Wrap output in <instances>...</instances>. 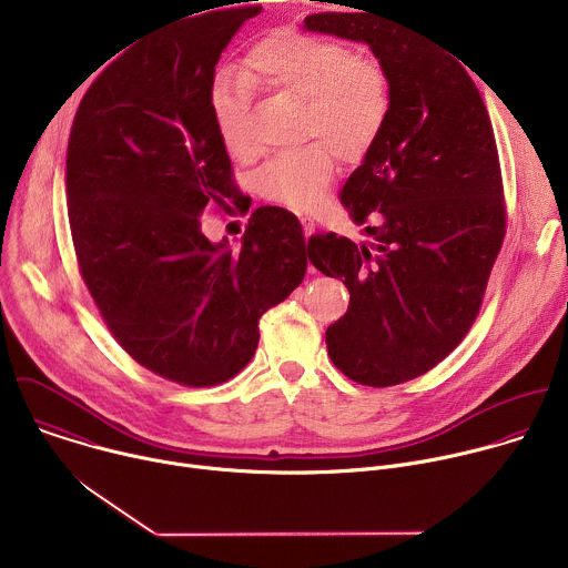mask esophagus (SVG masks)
I'll list each match as a JSON object with an SVG mask.
<instances>
[{
    "label": "esophagus",
    "mask_w": 568,
    "mask_h": 568,
    "mask_svg": "<svg viewBox=\"0 0 568 568\" xmlns=\"http://www.w3.org/2000/svg\"><path fill=\"white\" fill-rule=\"evenodd\" d=\"M301 222H303V233H305V237L314 235V231H316V224H314V220H310V217H301Z\"/></svg>",
    "instance_id": "obj_1"
}]
</instances>
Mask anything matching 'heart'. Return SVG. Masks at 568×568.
Segmentation results:
<instances>
[{"label":"heart","mask_w":568,"mask_h":568,"mask_svg":"<svg viewBox=\"0 0 568 568\" xmlns=\"http://www.w3.org/2000/svg\"><path fill=\"white\" fill-rule=\"evenodd\" d=\"M252 85L301 101L303 134L321 139L270 159L256 178L265 200L296 211L323 202L337 156L348 164L366 156L390 112L388 78L377 60L337 40L278 29L250 47L242 73H220L209 92L215 132L237 161L261 152L250 130Z\"/></svg>","instance_id":"b5f03b06"}]
</instances>
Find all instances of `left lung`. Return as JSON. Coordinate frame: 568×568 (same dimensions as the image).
Wrapping results in <instances>:
<instances>
[{
    "instance_id": "obj_1",
    "label": "left lung",
    "mask_w": 568,
    "mask_h": 568,
    "mask_svg": "<svg viewBox=\"0 0 568 568\" xmlns=\"http://www.w3.org/2000/svg\"><path fill=\"white\" fill-rule=\"evenodd\" d=\"M312 33L366 44L390 88L386 125L339 200L371 242L326 233L310 263L342 278L333 364L366 386L414 379L467 335L506 233L493 123L463 64L384 16L314 13Z\"/></svg>"
}]
</instances>
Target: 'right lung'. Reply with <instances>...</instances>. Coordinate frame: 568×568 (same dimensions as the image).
I'll use <instances>...</instances> for the list:
<instances>
[{
  "label": "right lung",
  "instance_id": "add662e5",
  "mask_svg": "<svg viewBox=\"0 0 568 568\" xmlns=\"http://www.w3.org/2000/svg\"><path fill=\"white\" fill-rule=\"evenodd\" d=\"M261 11L209 9L139 40L94 80L69 134L67 206L80 274L116 342L186 386L245 368L261 316L307 270L301 222L285 209H256L237 250L202 233L204 211L231 209V196L245 209L209 92L222 51Z\"/></svg>",
  "mask_w": 568,
  "mask_h": 568
}]
</instances>
